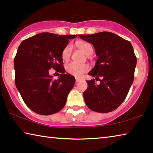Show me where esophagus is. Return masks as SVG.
Wrapping results in <instances>:
<instances>
[{"label":"esophagus","instance_id":"34e87169","mask_svg":"<svg viewBox=\"0 0 153 153\" xmlns=\"http://www.w3.org/2000/svg\"><path fill=\"white\" fill-rule=\"evenodd\" d=\"M80 80H81V79H80V78H78V77H76V82H79Z\"/></svg>","mask_w":153,"mask_h":153}]
</instances>
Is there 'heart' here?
I'll return each mask as SVG.
<instances>
[{
	"mask_svg": "<svg viewBox=\"0 0 153 153\" xmlns=\"http://www.w3.org/2000/svg\"><path fill=\"white\" fill-rule=\"evenodd\" d=\"M79 48L86 53L87 55H92L93 53L92 46L87 42H82L79 45ZM73 51V46L71 44H68L62 51L61 56L63 60H67L70 57ZM65 68L67 71L71 75L79 77L86 73L89 69V66L86 64H79L76 62H70L66 64Z\"/></svg>",
	"mask_w": 153,
	"mask_h": 153,
	"instance_id": "b5f03b06",
	"label": "heart"
}]
</instances>
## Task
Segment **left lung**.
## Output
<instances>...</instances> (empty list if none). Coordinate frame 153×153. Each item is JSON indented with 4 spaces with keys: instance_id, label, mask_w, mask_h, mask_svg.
<instances>
[{
    "instance_id": "1",
    "label": "left lung",
    "mask_w": 153,
    "mask_h": 153,
    "mask_svg": "<svg viewBox=\"0 0 153 153\" xmlns=\"http://www.w3.org/2000/svg\"><path fill=\"white\" fill-rule=\"evenodd\" d=\"M79 37L94 46L98 59L88 74L100 81L98 85L94 79L86 81L88 88L83 94L84 101L95 112L113 111L125 100L134 81L137 60L132 45L108 32Z\"/></svg>"
}]
</instances>
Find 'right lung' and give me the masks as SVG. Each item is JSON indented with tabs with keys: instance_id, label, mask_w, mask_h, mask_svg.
Listing matches in <instances>:
<instances>
[{
	"instance_id": "1",
	"label": "right lung",
	"mask_w": 153,
	"mask_h": 153,
	"mask_svg": "<svg viewBox=\"0 0 153 153\" xmlns=\"http://www.w3.org/2000/svg\"><path fill=\"white\" fill-rule=\"evenodd\" d=\"M76 37L42 32L24 40L18 47L14 59L15 85L25 105L33 112L52 115L65 105L76 79L65 74L61 54L69 40ZM51 68L60 72L59 79H51Z\"/></svg>"
}]
</instances>
